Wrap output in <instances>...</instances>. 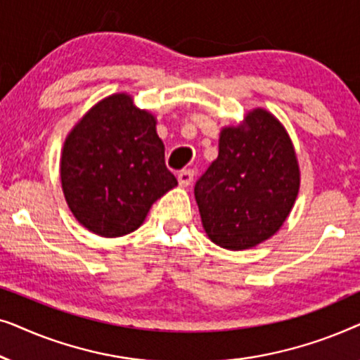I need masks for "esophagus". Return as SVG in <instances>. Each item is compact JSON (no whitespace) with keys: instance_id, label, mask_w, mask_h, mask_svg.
I'll return each instance as SVG.
<instances>
[{"instance_id":"esophagus-1","label":"esophagus","mask_w":360,"mask_h":360,"mask_svg":"<svg viewBox=\"0 0 360 360\" xmlns=\"http://www.w3.org/2000/svg\"><path fill=\"white\" fill-rule=\"evenodd\" d=\"M193 176H195V170H191V169L181 170L179 174V184L184 186H188L191 181H193Z\"/></svg>"}]
</instances>
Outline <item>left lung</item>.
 <instances>
[{"mask_svg": "<svg viewBox=\"0 0 360 360\" xmlns=\"http://www.w3.org/2000/svg\"><path fill=\"white\" fill-rule=\"evenodd\" d=\"M300 188L292 141L282 124L254 110L245 124L224 127L218 159L195 184L201 223L224 249L254 248L280 229Z\"/></svg>", "mask_w": 360, "mask_h": 360, "instance_id": "obj_1", "label": "left lung"}]
</instances>
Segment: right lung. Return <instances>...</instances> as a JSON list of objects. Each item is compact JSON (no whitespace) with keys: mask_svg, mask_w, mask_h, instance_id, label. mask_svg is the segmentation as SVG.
Instances as JSON below:
<instances>
[{"mask_svg":"<svg viewBox=\"0 0 360 360\" xmlns=\"http://www.w3.org/2000/svg\"><path fill=\"white\" fill-rule=\"evenodd\" d=\"M60 179L73 216L105 238L136 231L152 203L176 185L155 117L122 93L98 103L73 127L63 144Z\"/></svg>","mask_w":360,"mask_h":360,"instance_id":"add662e5","label":"right lung"}]
</instances>
